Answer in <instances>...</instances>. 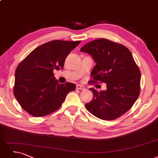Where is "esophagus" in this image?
<instances>
[{"instance_id":"34e87169","label":"esophagus","mask_w":158,"mask_h":158,"mask_svg":"<svg viewBox=\"0 0 158 158\" xmlns=\"http://www.w3.org/2000/svg\"><path fill=\"white\" fill-rule=\"evenodd\" d=\"M77 89H80V90H85V87L83 85H77Z\"/></svg>"}]
</instances>
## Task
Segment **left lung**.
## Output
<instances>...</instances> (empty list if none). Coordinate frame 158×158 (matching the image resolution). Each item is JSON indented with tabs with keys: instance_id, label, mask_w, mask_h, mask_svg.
Masks as SVG:
<instances>
[{
	"instance_id": "1",
	"label": "left lung",
	"mask_w": 158,
	"mask_h": 158,
	"mask_svg": "<svg viewBox=\"0 0 158 158\" xmlns=\"http://www.w3.org/2000/svg\"><path fill=\"white\" fill-rule=\"evenodd\" d=\"M81 52L91 55L96 65L90 81L106 83L107 89L98 92L85 104L91 114L111 121L122 116L134 105L140 93L141 72L131 52L122 44L100 38L81 47Z\"/></svg>"
}]
</instances>
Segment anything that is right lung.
Wrapping results in <instances>:
<instances>
[{"instance_id":"right-lung-1","label":"right lung","mask_w":158,"mask_h":158,"mask_svg":"<svg viewBox=\"0 0 158 158\" xmlns=\"http://www.w3.org/2000/svg\"><path fill=\"white\" fill-rule=\"evenodd\" d=\"M81 41L53 40L39 46L18 65L14 94L22 108L34 117L58 110L76 85L60 84L53 71L64 67L66 58Z\"/></svg>"}]
</instances>
